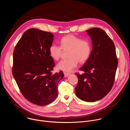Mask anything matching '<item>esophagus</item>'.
<instances>
[{
    "label": "esophagus",
    "instance_id": "1",
    "mask_svg": "<svg viewBox=\"0 0 130 130\" xmlns=\"http://www.w3.org/2000/svg\"><path fill=\"white\" fill-rule=\"evenodd\" d=\"M64 77H67L68 76H69V75H70V74L69 73H67V72H64Z\"/></svg>",
    "mask_w": 130,
    "mask_h": 130
}]
</instances>
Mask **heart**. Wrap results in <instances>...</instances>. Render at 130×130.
I'll return each mask as SVG.
<instances>
[{"label": "heart", "mask_w": 130, "mask_h": 130, "mask_svg": "<svg viewBox=\"0 0 130 130\" xmlns=\"http://www.w3.org/2000/svg\"><path fill=\"white\" fill-rule=\"evenodd\" d=\"M61 47L51 45L49 49L50 57L54 60H59L64 51L69 50L68 59L61 61L57 67L59 70L64 72H70L75 68L78 62L83 64L89 59L91 53V46L90 42L80 38L73 34L63 36L60 40Z\"/></svg>", "instance_id": "obj_1"}]
</instances>
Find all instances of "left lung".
Instances as JSON below:
<instances>
[{
	"mask_svg": "<svg viewBox=\"0 0 130 130\" xmlns=\"http://www.w3.org/2000/svg\"><path fill=\"white\" fill-rule=\"evenodd\" d=\"M92 42L89 59L77 74V96L86 102H95L105 97L113 85L118 65L115 46L106 32L93 28L86 31Z\"/></svg>",
	"mask_w": 130,
	"mask_h": 130,
	"instance_id": "obj_1",
	"label": "left lung"
}]
</instances>
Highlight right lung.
<instances>
[{
  "label": "right lung",
  "mask_w": 130,
  "mask_h": 130,
  "mask_svg": "<svg viewBox=\"0 0 130 130\" xmlns=\"http://www.w3.org/2000/svg\"><path fill=\"white\" fill-rule=\"evenodd\" d=\"M54 35L37 29L27 30L13 52V76L24 97L40 106L58 96V85L63 79L61 71L52 74L54 62L49 54Z\"/></svg>",
  "instance_id": "add662e5"
}]
</instances>
